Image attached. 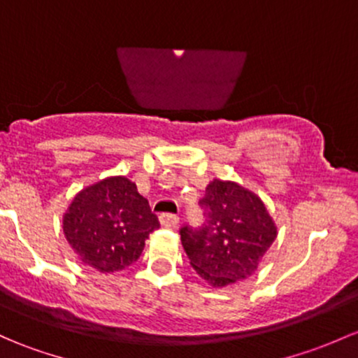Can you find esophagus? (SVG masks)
Here are the masks:
<instances>
[{
  "mask_svg": "<svg viewBox=\"0 0 358 358\" xmlns=\"http://www.w3.org/2000/svg\"><path fill=\"white\" fill-rule=\"evenodd\" d=\"M159 223L163 224L164 228H175L176 224L180 223V217L176 214H161Z\"/></svg>",
  "mask_w": 358,
  "mask_h": 358,
  "instance_id": "obj_1",
  "label": "esophagus"
}]
</instances>
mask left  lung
Wrapping results in <instances>:
<instances>
[{
	"label": "left lung",
	"instance_id": "1",
	"mask_svg": "<svg viewBox=\"0 0 358 358\" xmlns=\"http://www.w3.org/2000/svg\"><path fill=\"white\" fill-rule=\"evenodd\" d=\"M199 204L204 227L180 229L192 268L214 288L250 278L278 235L264 202L240 183L214 178Z\"/></svg>",
	"mask_w": 358,
	"mask_h": 358
}]
</instances>
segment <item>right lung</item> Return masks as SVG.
I'll use <instances>...</instances> for the list:
<instances>
[{"instance_id": "right-lung-1", "label": "right lung", "mask_w": 358, "mask_h": 358, "mask_svg": "<svg viewBox=\"0 0 358 358\" xmlns=\"http://www.w3.org/2000/svg\"><path fill=\"white\" fill-rule=\"evenodd\" d=\"M159 228L149 202L127 176L85 187L63 214V233L82 264L116 273L141 257L149 233Z\"/></svg>"}]
</instances>
